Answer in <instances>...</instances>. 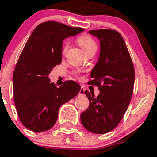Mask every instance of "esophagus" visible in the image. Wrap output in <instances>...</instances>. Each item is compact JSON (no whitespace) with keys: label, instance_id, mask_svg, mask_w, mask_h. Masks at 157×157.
Here are the masks:
<instances>
[{"label":"esophagus","instance_id":"34e87169","mask_svg":"<svg viewBox=\"0 0 157 157\" xmlns=\"http://www.w3.org/2000/svg\"><path fill=\"white\" fill-rule=\"evenodd\" d=\"M84 94H85V88L83 87V86H81L80 92H79V95H80V96L84 95Z\"/></svg>","mask_w":157,"mask_h":157}]
</instances>
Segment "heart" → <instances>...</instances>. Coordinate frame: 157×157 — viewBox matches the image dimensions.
<instances>
[{
	"label": "heart",
	"mask_w": 157,
	"mask_h": 157,
	"mask_svg": "<svg viewBox=\"0 0 157 157\" xmlns=\"http://www.w3.org/2000/svg\"><path fill=\"white\" fill-rule=\"evenodd\" d=\"M78 43L80 46L83 48V51H85V53L92 49H97V44L89 36H81L80 37H79ZM68 48H69V43L67 42L63 48V53L67 51Z\"/></svg>",
	"instance_id": "1"
}]
</instances>
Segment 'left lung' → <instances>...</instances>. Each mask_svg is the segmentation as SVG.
Here are the masks:
<instances>
[{
  "mask_svg": "<svg viewBox=\"0 0 157 157\" xmlns=\"http://www.w3.org/2000/svg\"><path fill=\"white\" fill-rule=\"evenodd\" d=\"M89 33L100 40L98 61L91 71L93 80L89 82L98 86L100 94L95 97L85 90L90 105L80 114V121L88 131L103 134L119 124L128 108L134 86V67L119 32L102 29L90 30Z\"/></svg>",
  "mask_w": 157,
  "mask_h": 157,
  "instance_id": "left-lung-1",
  "label": "left lung"
}]
</instances>
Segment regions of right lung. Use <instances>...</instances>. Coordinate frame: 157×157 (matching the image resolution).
Segmentation results:
<instances>
[{"label":"right lung","instance_id":"obj_1","mask_svg":"<svg viewBox=\"0 0 157 157\" xmlns=\"http://www.w3.org/2000/svg\"><path fill=\"white\" fill-rule=\"evenodd\" d=\"M83 30L47 21L32 32L13 74L14 104L20 121L28 130L36 133L50 130L57 122L60 106L80 92L77 82L67 80L57 87L48 74L61 63L63 40Z\"/></svg>","mask_w":157,"mask_h":157}]
</instances>
